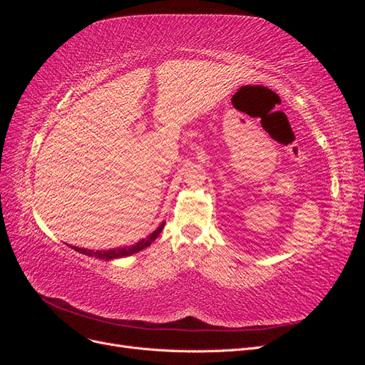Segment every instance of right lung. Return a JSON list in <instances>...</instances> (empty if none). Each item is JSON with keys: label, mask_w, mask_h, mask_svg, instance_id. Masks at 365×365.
I'll return each mask as SVG.
<instances>
[{"label": "right lung", "mask_w": 365, "mask_h": 365, "mask_svg": "<svg viewBox=\"0 0 365 365\" xmlns=\"http://www.w3.org/2000/svg\"><path fill=\"white\" fill-rule=\"evenodd\" d=\"M164 224L163 222L155 231H153L152 235H149L146 239H141L140 242H137L135 245H129V247H120V248H113V250H86V248H77V247H71L74 251L77 252H82L85 254V256H90V257H97V259H102V260H113V259H120V257H126V256H130V254L134 252H138L141 250H145L146 247H149L153 240H155L160 233L164 228Z\"/></svg>", "instance_id": "add662e5"}]
</instances>
